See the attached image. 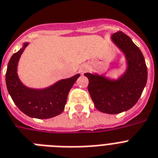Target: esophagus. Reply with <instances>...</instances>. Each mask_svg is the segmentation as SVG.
Returning <instances> with one entry per match:
<instances>
[{"instance_id":"esophagus-1","label":"esophagus","mask_w":158,"mask_h":158,"mask_svg":"<svg viewBox=\"0 0 158 158\" xmlns=\"http://www.w3.org/2000/svg\"><path fill=\"white\" fill-rule=\"evenodd\" d=\"M87 70H88V66H86V65H83V66H81L80 68H79V71L82 74L85 72V71H87Z\"/></svg>"}]
</instances>
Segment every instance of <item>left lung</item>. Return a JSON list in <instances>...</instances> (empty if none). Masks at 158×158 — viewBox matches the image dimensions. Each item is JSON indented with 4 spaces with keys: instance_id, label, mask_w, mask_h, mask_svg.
I'll use <instances>...</instances> for the list:
<instances>
[{
    "instance_id": "obj_1",
    "label": "left lung",
    "mask_w": 158,
    "mask_h": 158,
    "mask_svg": "<svg viewBox=\"0 0 158 158\" xmlns=\"http://www.w3.org/2000/svg\"><path fill=\"white\" fill-rule=\"evenodd\" d=\"M111 40L125 56L127 69L117 79L104 75L85 73L88 92L95 107L102 113L116 114L130 110L141 96L148 79V70L141 51L130 37L122 31Z\"/></svg>"
}]
</instances>
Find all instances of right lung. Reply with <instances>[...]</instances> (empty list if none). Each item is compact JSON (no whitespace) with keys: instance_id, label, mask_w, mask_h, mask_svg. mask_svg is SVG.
<instances>
[{"instance_id":"obj_1","label":"right lung","mask_w":158,"mask_h":158,"mask_svg":"<svg viewBox=\"0 0 158 158\" xmlns=\"http://www.w3.org/2000/svg\"><path fill=\"white\" fill-rule=\"evenodd\" d=\"M28 42L14 53L7 66L6 82L9 94L18 108L26 115L35 118H53L65 109L68 93L79 74L68 79H61L44 88H28L22 83L18 75V64Z\"/></svg>"}]
</instances>
